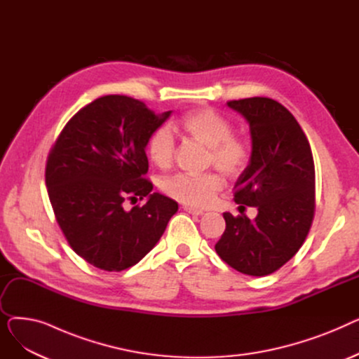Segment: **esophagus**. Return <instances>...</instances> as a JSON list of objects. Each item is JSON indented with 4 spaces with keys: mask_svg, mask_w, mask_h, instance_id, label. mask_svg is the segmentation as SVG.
<instances>
[{
    "mask_svg": "<svg viewBox=\"0 0 359 359\" xmlns=\"http://www.w3.org/2000/svg\"><path fill=\"white\" fill-rule=\"evenodd\" d=\"M183 210H184L186 212L192 214V215H203V214H205L202 210H196V208H192V206H184Z\"/></svg>",
    "mask_w": 359,
    "mask_h": 359,
    "instance_id": "34e87169",
    "label": "esophagus"
}]
</instances>
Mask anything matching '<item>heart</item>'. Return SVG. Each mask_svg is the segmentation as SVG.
Returning <instances> with one entry per match:
<instances>
[{"label": "heart", "instance_id": "heart-1", "mask_svg": "<svg viewBox=\"0 0 359 359\" xmlns=\"http://www.w3.org/2000/svg\"><path fill=\"white\" fill-rule=\"evenodd\" d=\"M184 135L208 147L206 161L229 177H238L249 165L252 148L246 137L233 132V122L211 107L186 111L179 121ZM176 142L167 126L157 128L147 141V154L154 165L167 168L175 158ZM224 179L215 172L177 173L161 182L163 192L177 202L203 208L222 189Z\"/></svg>", "mask_w": 359, "mask_h": 359}]
</instances>
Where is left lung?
<instances>
[{"label":"left lung","mask_w":359,"mask_h":359,"mask_svg":"<svg viewBox=\"0 0 359 359\" xmlns=\"http://www.w3.org/2000/svg\"><path fill=\"white\" fill-rule=\"evenodd\" d=\"M227 104L246 118L252 135L250 163L234 186V201L256 206L257 217L224 212L225 231L215 250L236 271L265 276L284 266L310 231L316 208L313 154L292 113L276 100L249 97Z\"/></svg>","instance_id":"8db88e82"}]
</instances>
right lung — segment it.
<instances>
[{
  "label": "right lung",
  "mask_w": 359,
  "mask_h": 359,
  "mask_svg": "<svg viewBox=\"0 0 359 359\" xmlns=\"http://www.w3.org/2000/svg\"><path fill=\"white\" fill-rule=\"evenodd\" d=\"M170 113L110 94L75 113L50 148L45 179L56 222L90 265L107 272L137 265L177 212V202L151 194L145 179L147 141ZM144 197L142 207L124 210L126 200Z\"/></svg>",
  "instance_id": "add662e5"
}]
</instances>
